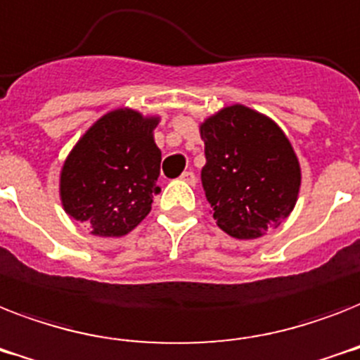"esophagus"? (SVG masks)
I'll return each mask as SVG.
<instances>
[{
    "label": "esophagus",
    "mask_w": 360,
    "mask_h": 360,
    "mask_svg": "<svg viewBox=\"0 0 360 360\" xmlns=\"http://www.w3.org/2000/svg\"><path fill=\"white\" fill-rule=\"evenodd\" d=\"M180 180H184V182L189 184V186H195V184H197V178H195L193 171H184L182 176H180Z\"/></svg>",
    "instance_id": "obj_1"
}]
</instances>
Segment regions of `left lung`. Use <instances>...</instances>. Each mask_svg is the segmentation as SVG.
Here are the masks:
<instances>
[{
	"label": "left lung",
	"instance_id": "left-lung-1",
	"mask_svg": "<svg viewBox=\"0 0 360 360\" xmlns=\"http://www.w3.org/2000/svg\"><path fill=\"white\" fill-rule=\"evenodd\" d=\"M204 193L219 229L255 240L277 229L297 200L301 169L286 135L271 119L230 105L200 126Z\"/></svg>",
	"mask_w": 360,
	"mask_h": 360
}]
</instances>
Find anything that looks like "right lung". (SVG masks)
<instances>
[{
	"label": "right lung",
	"mask_w": 360,
	"mask_h": 360,
	"mask_svg": "<svg viewBox=\"0 0 360 360\" xmlns=\"http://www.w3.org/2000/svg\"><path fill=\"white\" fill-rule=\"evenodd\" d=\"M158 119L131 109L103 115L77 141L61 171V200L91 234L124 236L152 208L162 152L154 143Z\"/></svg>",
	"instance_id": "right-lung-1"
}]
</instances>
